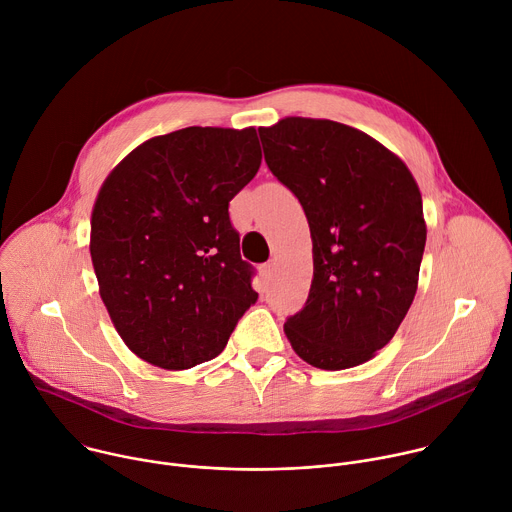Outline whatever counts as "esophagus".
<instances>
[{"label":"esophagus","instance_id":"34e87169","mask_svg":"<svg viewBox=\"0 0 512 512\" xmlns=\"http://www.w3.org/2000/svg\"><path fill=\"white\" fill-rule=\"evenodd\" d=\"M261 275H263L265 281H271L273 275H275V263H265V265L261 267Z\"/></svg>","mask_w":512,"mask_h":512}]
</instances>
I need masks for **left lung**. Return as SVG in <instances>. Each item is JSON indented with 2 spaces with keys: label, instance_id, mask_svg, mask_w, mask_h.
<instances>
[{
  "label": "left lung",
  "instance_id": "8db88e82",
  "mask_svg": "<svg viewBox=\"0 0 512 512\" xmlns=\"http://www.w3.org/2000/svg\"><path fill=\"white\" fill-rule=\"evenodd\" d=\"M259 135L312 235L310 296L285 336L316 369L358 367L391 342L415 298L427 237L419 186L399 156L344 123L285 117Z\"/></svg>",
  "mask_w": 512,
  "mask_h": 512
}]
</instances>
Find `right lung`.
<instances>
[{
	"instance_id": "right-lung-1",
	"label": "right lung",
	"mask_w": 512,
	"mask_h": 512,
	"mask_svg": "<svg viewBox=\"0 0 512 512\" xmlns=\"http://www.w3.org/2000/svg\"><path fill=\"white\" fill-rule=\"evenodd\" d=\"M255 127L152 137L103 182L91 214L101 300L127 348L166 371L221 354L257 302L229 202L255 178Z\"/></svg>"
}]
</instances>
